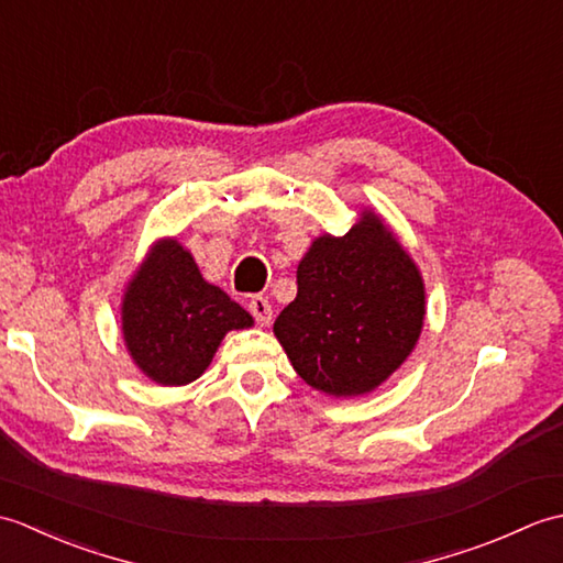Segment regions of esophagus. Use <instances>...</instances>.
Here are the masks:
<instances>
[{
  "mask_svg": "<svg viewBox=\"0 0 563 563\" xmlns=\"http://www.w3.org/2000/svg\"><path fill=\"white\" fill-rule=\"evenodd\" d=\"M249 312L254 314V319H256V324H258V327H268V324H271V319H273V307H271V302L266 300V297H261V295L251 297V302H249Z\"/></svg>",
  "mask_w": 563,
  "mask_h": 563,
  "instance_id": "1",
  "label": "esophagus"
}]
</instances>
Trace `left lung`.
<instances>
[{"label":"left lung","instance_id":"1","mask_svg":"<svg viewBox=\"0 0 563 563\" xmlns=\"http://www.w3.org/2000/svg\"><path fill=\"white\" fill-rule=\"evenodd\" d=\"M426 285L375 210L343 236L321 234L297 266V297L273 333L309 387L345 399L375 391L416 349Z\"/></svg>","mask_w":563,"mask_h":563}]
</instances>
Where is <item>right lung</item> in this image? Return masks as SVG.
<instances>
[{"instance_id":"1","label":"right lung","mask_w":563,"mask_h":563,"mask_svg":"<svg viewBox=\"0 0 563 563\" xmlns=\"http://www.w3.org/2000/svg\"><path fill=\"white\" fill-rule=\"evenodd\" d=\"M254 327L218 285L200 275L176 236L154 242L128 280L121 305L125 349L145 377L162 387L198 379L230 331Z\"/></svg>"}]
</instances>
